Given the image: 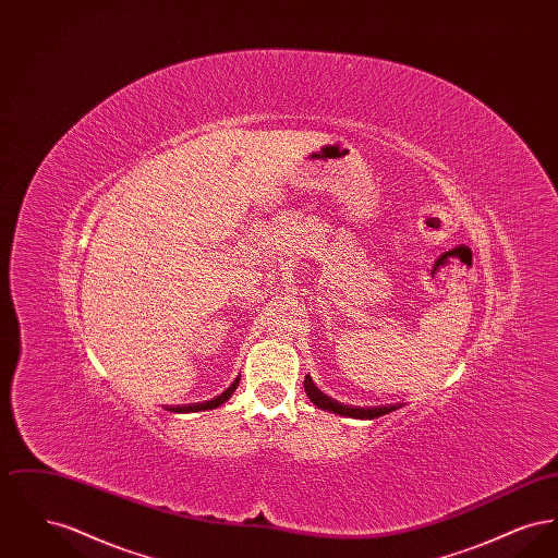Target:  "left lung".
I'll return each mask as SVG.
<instances>
[{
    "instance_id": "left-lung-1",
    "label": "left lung",
    "mask_w": 558,
    "mask_h": 558,
    "mask_svg": "<svg viewBox=\"0 0 558 558\" xmlns=\"http://www.w3.org/2000/svg\"><path fill=\"white\" fill-rule=\"evenodd\" d=\"M305 393L314 405H318L319 410L332 412V414H341V416H349V418H362V421H372L378 418L383 414H389L396 410V405H378V408H351V405H343L337 399L328 398L326 393H322L316 383L312 380V376H305Z\"/></svg>"
}]
</instances>
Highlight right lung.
Here are the masks:
<instances>
[{
	"instance_id": "right-lung-1",
	"label": "right lung",
	"mask_w": 558,
	"mask_h": 558,
	"mask_svg": "<svg viewBox=\"0 0 558 558\" xmlns=\"http://www.w3.org/2000/svg\"><path fill=\"white\" fill-rule=\"evenodd\" d=\"M239 383H240V378H236V380H234V383H232V385H230V387H228V389H226V391H223V393H221V396H217V398L213 399L211 403H209V405H207V408H217V405H221V403H226V401H228V399L232 398V393H234V391H236V387H239Z\"/></svg>"
}]
</instances>
